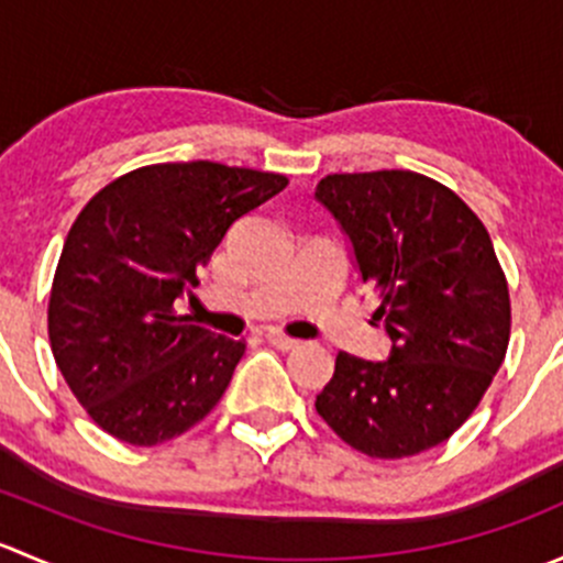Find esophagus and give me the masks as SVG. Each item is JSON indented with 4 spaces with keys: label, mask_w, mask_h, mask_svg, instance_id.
I'll use <instances>...</instances> for the list:
<instances>
[{
    "label": "esophagus",
    "mask_w": 563,
    "mask_h": 563,
    "mask_svg": "<svg viewBox=\"0 0 563 563\" xmlns=\"http://www.w3.org/2000/svg\"><path fill=\"white\" fill-rule=\"evenodd\" d=\"M266 340H269V343L280 351H294L299 345V340L288 338V334L277 332V329H269V332H266Z\"/></svg>",
    "instance_id": "1"
}]
</instances>
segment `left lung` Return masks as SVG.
<instances>
[{
    "instance_id": "8db88e82",
    "label": "left lung",
    "mask_w": 563,
    "mask_h": 563,
    "mask_svg": "<svg viewBox=\"0 0 563 563\" xmlns=\"http://www.w3.org/2000/svg\"><path fill=\"white\" fill-rule=\"evenodd\" d=\"M316 198L354 247L389 356L340 351L316 411L367 457L433 450L474 413L509 345V288L490 234L450 187L417 172L329 174Z\"/></svg>"
}]
</instances>
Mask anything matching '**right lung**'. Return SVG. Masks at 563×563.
Returning <instances> with one entry per match:
<instances>
[{
  "mask_svg": "<svg viewBox=\"0 0 563 563\" xmlns=\"http://www.w3.org/2000/svg\"><path fill=\"white\" fill-rule=\"evenodd\" d=\"M283 174L157 163L106 185L73 223L48 299V340L76 400L133 446L201 422L231 384L245 340L174 310L192 297L225 231L283 190Z\"/></svg>",
  "mask_w": 563,
  "mask_h": 563,
  "instance_id": "obj_1",
  "label": "right lung"
}]
</instances>
